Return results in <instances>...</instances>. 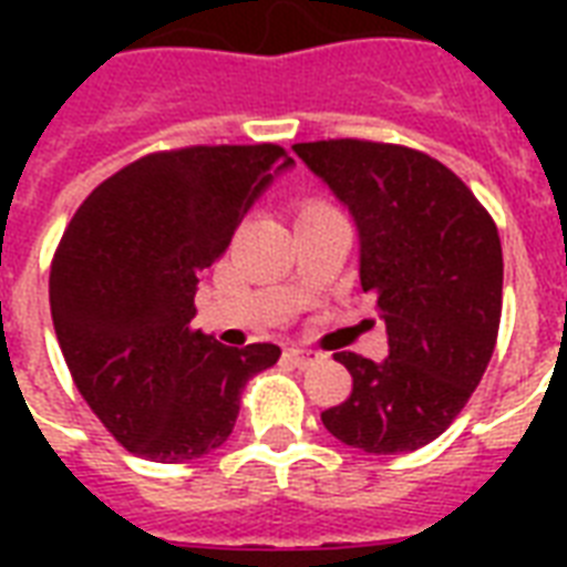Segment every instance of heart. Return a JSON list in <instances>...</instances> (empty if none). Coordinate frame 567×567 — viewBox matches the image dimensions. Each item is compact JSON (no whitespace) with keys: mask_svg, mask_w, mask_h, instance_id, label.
<instances>
[{"mask_svg":"<svg viewBox=\"0 0 567 567\" xmlns=\"http://www.w3.org/2000/svg\"><path fill=\"white\" fill-rule=\"evenodd\" d=\"M297 244H300V247L306 249V256L318 258V261H315V265H318V267H323V265H327V258L332 256V252H329L327 247H315V238H311L309 226H306V229H302L300 235H297Z\"/></svg>","mask_w":567,"mask_h":567,"instance_id":"b5f03b06","label":"heart"}]
</instances>
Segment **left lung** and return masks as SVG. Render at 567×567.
<instances>
[{"label": "left lung", "mask_w": 567, "mask_h": 567, "mask_svg": "<svg viewBox=\"0 0 567 567\" xmlns=\"http://www.w3.org/2000/svg\"><path fill=\"white\" fill-rule=\"evenodd\" d=\"M276 146H194L128 164L58 244V344L105 430L135 456L188 462L229 439L240 391L279 347L194 327L196 285L274 182Z\"/></svg>", "instance_id": "obj_1"}]
</instances>
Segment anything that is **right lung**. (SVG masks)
<instances>
[{
	"label": "right lung",
	"instance_id": "obj_1",
	"mask_svg": "<svg viewBox=\"0 0 567 567\" xmlns=\"http://www.w3.org/2000/svg\"><path fill=\"white\" fill-rule=\"evenodd\" d=\"M297 155L353 214L359 279L388 338L373 359H341L353 391L320 421L364 453H412L456 421L492 362L503 297L497 229L453 173L412 150L320 141Z\"/></svg>",
	"mask_w": 567,
	"mask_h": 567
}]
</instances>
